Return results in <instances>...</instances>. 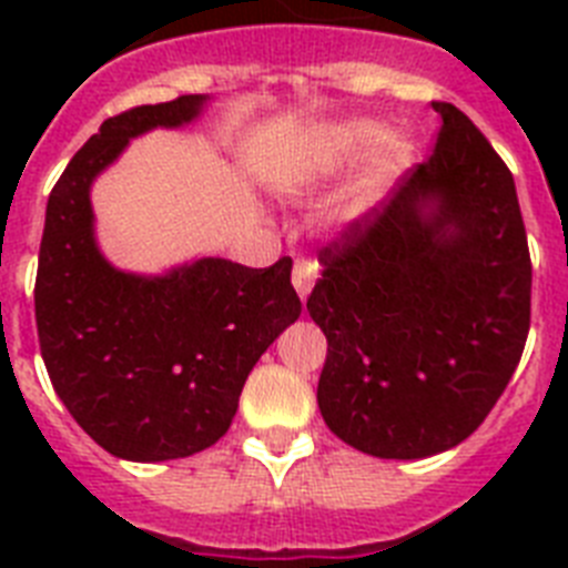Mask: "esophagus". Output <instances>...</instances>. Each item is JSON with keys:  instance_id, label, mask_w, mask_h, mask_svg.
<instances>
[{"instance_id": "1", "label": "esophagus", "mask_w": 568, "mask_h": 568, "mask_svg": "<svg viewBox=\"0 0 568 568\" xmlns=\"http://www.w3.org/2000/svg\"><path fill=\"white\" fill-rule=\"evenodd\" d=\"M318 278V264L307 258H298L293 267V287L301 295V301H307V295L313 293V284Z\"/></svg>"}]
</instances>
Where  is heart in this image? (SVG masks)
I'll return each mask as SVG.
<instances>
[{
  "label": "heart",
  "instance_id": "1",
  "mask_svg": "<svg viewBox=\"0 0 568 568\" xmlns=\"http://www.w3.org/2000/svg\"><path fill=\"white\" fill-rule=\"evenodd\" d=\"M381 150H384V164L389 170L400 168V164L406 162V155H409V144L395 139L384 124H375V122L349 124V128H341L338 133H333V139H329V142L324 144V150L315 155V162L310 164L307 173L313 175V179L341 173V170L349 168V164L364 162V159L381 153ZM373 202H375V193L358 195V202L349 204V215L364 213Z\"/></svg>",
  "mask_w": 568,
  "mask_h": 568
}]
</instances>
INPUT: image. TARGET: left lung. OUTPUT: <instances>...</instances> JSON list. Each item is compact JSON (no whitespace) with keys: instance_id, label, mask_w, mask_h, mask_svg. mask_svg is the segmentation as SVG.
Returning <instances> with one entry per match:
<instances>
[{"instance_id":"obj_1","label":"left lung","mask_w":568,"mask_h":568,"mask_svg":"<svg viewBox=\"0 0 568 568\" xmlns=\"http://www.w3.org/2000/svg\"><path fill=\"white\" fill-rule=\"evenodd\" d=\"M433 108V155L321 250L324 273L307 298L327 335L321 415L375 458H429L469 438L529 335L515 179L469 115Z\"/></svg>"}]
</instances>
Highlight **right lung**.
Returning <instances> with one entry per match:
<instances>
[{"instance_id": "1", "label": "right lung", "mask_w": 568, "mask_h": 568, "mask_svg": "<svg viewBox=\"0 0 568 568\" xmlns=\"http://www.w3.org/2000/svg\"><path fill=\"white\" fill-rule=\"evenodd\" d=\"M207 99L190 93L102 122L44 213L33 301L50 384L102 449L139 464L187 458L222 438L255 361L301 315L287 255L264 270L195 258L164 275H135L99 250L97 175L130 139L190 124Z\"/></svg>"}]
</instances>
